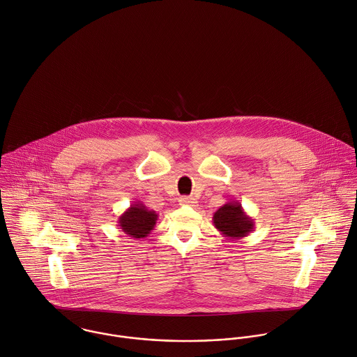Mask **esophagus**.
<instances>
[{
	"instance_id": "esophagus-1",
	"label": "esophagus",
	"mask_w": 357,
	"mask_h": 357,
	"mask_svg": "<svg viewBox=\"0 0 357 357\" xmlns=\"http://www.w3.org/2000/svg\"><path fill=\"white\" fill-rule=\"evenodd\" d=\"M179 202H181V204H183V206H193V204H195V199H193V197H189V196L181 197Z\"/></svg>"
}]
</instances>
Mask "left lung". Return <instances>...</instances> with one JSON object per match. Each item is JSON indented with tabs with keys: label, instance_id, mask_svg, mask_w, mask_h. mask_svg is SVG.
Here are the masks:
<instances>
[{
	"label": "left lung",
	"instance_id": "1",
	"mask_svg": "<svg viewBox=\"0 0 357 357\" xmlns=\"http://www.w3.org/2000/svg\"><path fill=\"white\" fill-rule=\"evenodd\" d=\"M214 226L229 238H241L254 230V219L243 210L238 202H229L223 204L213 216Z\"/></svg>",
	"mask_w": 357,
	"mask_h": 357
}]
</instances>
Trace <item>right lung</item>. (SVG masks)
<instances>
[{
  "label": "right lung",
  "instance_id": "right-lung-1",
  "mask_svg": "<svg viewBox=\"0 0 357 357\" xmlns=\"http://www.w3.org/2000/svg\"><path fill=\"white\" fill-rule=\"evenodd\" d=\"M158 215L149 210L142 202H135L119 216L120 229L134 238H144L154 229Z\"/></svg>",
  "mask_w": 357,
  "mask_h": 357
}]
</instances>
